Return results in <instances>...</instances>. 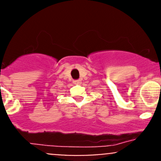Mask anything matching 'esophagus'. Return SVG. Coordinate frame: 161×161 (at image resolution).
<instances>
[{"mask_svg":"<svg viewBox=\"0 0 161 161\" xmlns=\"http://www.w3.org/2000/svg\"><path fill=\"white\" fill-rule=\"evenodd\" d=\"M73 83L75 84V85H79V84L82 83V80H81V79H79V80H75Z\"/></svg>","mask_w":161,"mask_h":161,"instance_id":"obj_1","label":"esophagus"}]
</instances>
